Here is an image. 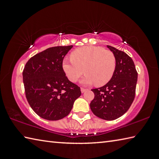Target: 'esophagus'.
Wrapping results in <instances>:
<instances>
[{"label":"esophagus","instance_id":"1","mask_svg":"<svg viewBox=\"0 0 159 159\" xmlns=\"http://www.w3.org/2000/svg\"><path fill=\"white\" fill-rule=\"evenodd\" d=\"M86 90H88V89H86V88H80V91H81V93H83L84 92H85Z\"/></svg>","mask_w":159,"mask_h":159}]
</instances>
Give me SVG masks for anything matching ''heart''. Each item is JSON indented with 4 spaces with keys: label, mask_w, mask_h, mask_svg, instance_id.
I'll return each mask as SVG.
<instances>
[{
    "label": "heart",
    "mask_w": 159,
    "mask_h": 159,
    "mask_svg": "<svg viewBox=\"0 0 159 159\" xmlns=\"http://www.w3.org/2000/svg\"><path fill=\"white\" fill-rule=\"evenodd\" d=\"M116 66L114 53L99 46L77 48L71 52V60H64L62 63L64 71L71 82L77 81L85 72L82 83L97 86L106 85L111 79Z\"/></svg>",
    "instance_id": "heart-1"
}]
</instances>
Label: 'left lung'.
Segmentation results:
<instances>
[{"label": "left lung", "instance_id": "obj_1", "mask_svg": "<svg viewBox=\"0 0 159 159\" xmlns=\"http://www.w3.org/2000/svg\"><path fill=\"white\" fill-rule=\"evenodd\" d=\"M116 66L111 79L101 88L93 89L95 98L90 102L91 111L107 120L119 118L128 111L135 95L138 72L133 60L125 52L110 45Z\"/></svg>", "mask_w": 159, "mask_h": 159}]
</instances>
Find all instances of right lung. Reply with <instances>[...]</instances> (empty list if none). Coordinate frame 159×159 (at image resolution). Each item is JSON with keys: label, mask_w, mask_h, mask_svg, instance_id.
Returning a JSON list of instances; mask_svg holds the SVG:
<instances>
[{"label": "right lung", "mask_w": 159, "mask_h": 159, "mask_svg": "<svg viewBox=\"0 0 159 159\" xmlns=\"http://www.w3.org/2000/svg\"><path fill=\"white\" fill-rule=\"evenodd\" d=\"M72 47L48 48L29 59L24 69L26 99L44 119L57 120L66 116L81 95L80 87L67 79L62 67L64 57Z\"/></svg>", "instance_id": "add662e5"}]
</instances>
